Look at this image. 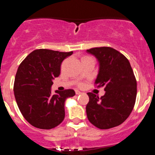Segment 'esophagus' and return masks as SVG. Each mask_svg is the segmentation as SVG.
Returning <instances> with one entry per match:
<instances>
[{"label": "esophagus", "instance_id": "esophagus-1", "mask_svg": "<svg viewBox=\"0 0 155 155\" xmlns=\"http://www.w3.org/2000/svg\"><path fill=\"white\" fill-rule=\"evenodd\" d=\"M75 93H76V94H77V95H80V94H81V93H81V92H80L79 90H76Z\"/></svg>", "mask_w": 155, "mask_h": 155}]
</instances>
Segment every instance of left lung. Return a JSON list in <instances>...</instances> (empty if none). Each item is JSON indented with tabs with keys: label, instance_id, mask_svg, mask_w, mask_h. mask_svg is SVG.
Masks as SVG:
<instances>
[{
	"label": "left lung",
	"instance_id": "1",
	"mask_svg": "<svg viewBox=\"0 0 155 155\" xmlns=\"http://www.w3.org/2000/svg\"><path fill=\"white\" fill-rule=\"evenodd\" d=\"M99 62V72L95 84L105 87L100 98L88 93L86 107L87 118L92 124L102 130L119 126L127 120L136 102L137 84L127 59L117 50L108 47L87 50Z\"/></svg>",
	"mask_w": 155,
	"mask_h": 155
}]
</instances>
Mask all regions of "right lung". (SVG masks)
<instances>
[{"label": "right lung", "instance_id": "1", "mask_svg": "<svg viewBox=\"0 0 155 155\" xmlns=\"http://www.w3.org/2000/svg\"><path fill=\"white\" fill-rule=\"evenodd\" d=\"M73 52L34 50L22 62L15 77V99L25 119L39 129L50 130L65 118V102L74 90L51 92L53 80L60 74L62 61Z\"/></svg>", "mask_w": 155, "mask_h": 155}]
</instances>
